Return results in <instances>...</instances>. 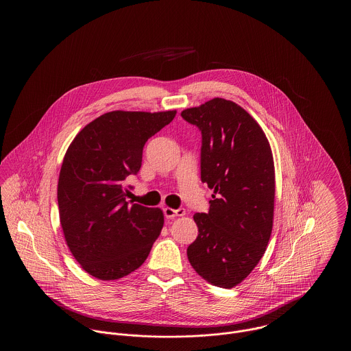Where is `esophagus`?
Instances as JSON below:
<instances>
[{"label": "esophagus", "mask_w": 351, "mask_h": 351, "mask_svg": "<svg viewBox=\"0 0 351 351\" xmlns=\"http://www.w3.org/2000/svg\"><path fill=\"white\" fill-rule=\"evenodd\" d=\"M163 212H165V216L167 218L183 217V216H185V209H183V208H179V209L165 208Z\"/></svg>", "instance_id": "obj_1"}]
</instances>
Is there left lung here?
Here are the masks:
<instances>
[{
  "label": "left lung",
  "mask_w": 351,
  "mask_h": 351,
  "mask_svg": "<svg viewBox=\"0 0 351 351\" xmlns=\"http://www.w3.org/2000/svg\"><path fill=\"white\" fill-rule=\"evenodd\" d=\"M201 132V182L213 189L199 235L186 249L208 283L233 288L259 263L272 232L275 169L266 134L233 101L213 99L182 112Z\"/></svg>",
  "instance_id": "8db88e82"
}]
</instances>
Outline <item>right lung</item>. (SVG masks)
<instances>
[{
    "instance_id": "add662e5",
    "label": "right lung",
    "mask_w": 351,
    "mask_h": 351,
    "mask_svg": "<svg viewBox=\"0 0 351 351\" xmlns=\"http://www.w3.org/2000/svg\"><path fill=\"white\" fill-rule=\"evenodd\" d=\"M175 116L176 110L109 112L68 147L58 183L60 223L75 259L100 280L141 267L162 232L163 212L129 205L125 180L139 172L149 138Z\"/></svg>"
}]
</instances>
